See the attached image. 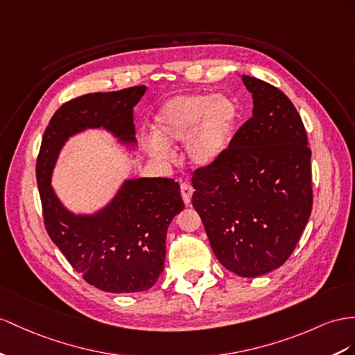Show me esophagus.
<instances>
[{
  "instance_id": "obj_1",
  "label": "esophagus",
  "mask_w": 355,
  "mask_h": 355,
  "mask_svg": "<svg viewBox=\"0 0 355 355\" xmlns=\"http://www.w3.org/2000/svg\"><path fill=\"white\" fill-rule=\"evenodd\" d=\"M181 189V196H183V201L184 204H190V201H192V195H193V187L190 186L189 183H181L180 186Z\"/></svg>"
}]
</instances>
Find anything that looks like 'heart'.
<instances>
[{
    "instance_id": "obj_1",
    "label": "heart",
    "mask_w": 355,
    "mask_h": 355,
    "mask_svg": "<svg viewBox=\"0 0 355 355\" xmlns=\"http://www.w3.org/2000/svg\"><path fill=\"white\" fill-rule=\"evenodd\" d=\"M239 107L226 94L189 93L168 98L153 120L151 156L165 159L169 147L186 142V156L196 168H210L232 142Z\"/></svg>"
}]
</instances>
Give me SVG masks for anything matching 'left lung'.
Masks as SVG:
<instances>
[{"instance_id":"left-lung-1","label":"left lung","mask_w":355,"mask_h":355,"mask_svg":"<svg viewBox=\"0 0 355 355\" xmlns=\"http://www.w3.org/2000/svg\"><path fill=\"white\" fill-rule=\"evenodd\" d=\"M252 118L216 165L192 177V205L220 264L241 277L279 268L312 211L311 150L302 118L276 87L241 75Z\"/></svg>"}]
</instances>
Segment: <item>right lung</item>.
Returning <instances> with one entry per match:
<instances>
[{"label": "right lung", "instance_id": "right-lung-1", "mask_svg": "<svg viewBox=\"0 0 355 355\" xmlns=\"http://www.w3.org/2000/svg\"><path fill=\"white\" fill-rule=\"evenodd\" d=\"M147 87L91 93L62 105L44 130L35 166L44 226L85 282L106 293H141L156 284L166 257V231L183 211L180 186L171 178H125L114 196L93 213L62 204L52 174L62 147L87 130H105L135 151L133 107Z\"/></svg>", "mask_w": 355, "mask_h": 355}]
</instances>
